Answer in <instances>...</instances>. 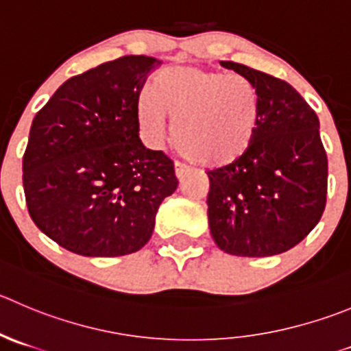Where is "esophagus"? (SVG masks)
<instances>
[{
    "instance_id": "obj_1",
    "label": "esophagus",
    "mask_w": 351,
    "mask_h": 351,
    "mask_svg": "<svg viewBox=\"0 0 351 351\" xmlns=\"http://www.w3.org/2000/svg\"><path fill=\"white\" fill-rule=\"evenodd\" d=\"M173 169H176V176H178V179H182L186 173L189 172V167L186 165V163H181V162L173 163Z\"/></svg>"
}]
</instances>
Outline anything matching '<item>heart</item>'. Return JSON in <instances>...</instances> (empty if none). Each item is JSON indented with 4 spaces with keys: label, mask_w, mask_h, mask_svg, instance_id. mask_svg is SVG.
<instances>
[{
    "label": "heart",
    "mask_w": 351,
    "mask_h": 351,
    "mask_svg": "<svg viewBox=\"0 0 351 351\" xmlns=\"http://www.w3.org/2000/svg\"><path fill=\"white\" fill-rule=\"evenodd\" d=\"M139 128L149 143L165 136L173 117V145L186 158L222 167L241 158L258 129L260 103L255 86L239 73L191 65L160 70L136 106Z\"/></svg>",
    "instance_id": "heart-1"
}]
</instances>
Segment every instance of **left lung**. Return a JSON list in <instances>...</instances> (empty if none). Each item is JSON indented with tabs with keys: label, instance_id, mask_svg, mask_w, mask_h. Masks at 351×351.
I'll use <instances>...</instances> for the list:
<instances>
[{
	"label": "left lung",
	"instance_id": "1",
	"mask_svg": "<svg viewBox=\"0 0 351 351\" xmlns=\"http://www.w3.org/2000/svg\"><path fill=\"white\" fill-rule=\"evenodd\" d=\"M220 63L255 86L260 119L248 152L206 172L210 232L231 255H279L305 239L326 208L328 155L319 119L282 79Z\"/></svg>",
	"mask_w": 351,
	"mask_h": 351
}]
</instances>
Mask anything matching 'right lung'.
I'll return each mask as SVG.
<instances>
[{
	"instance_id": "obj_1",
	"label": "right lung",
	"mask_w": 351,
	"mask_h": 351,
	"mask_svg": "<svg viewBox=\"0 0 351 351\" xmlns=\"http://www.w3.org/2000/svg\"><path fill=\"white\" fill-rule=\"evenodd\" d=\"M160 60L131 55L63 82L36 113L22 163L29 215L84 256H122L152 238L178 189L173 162L139 139V93Z\"/></svg>"
}]
</instances>
